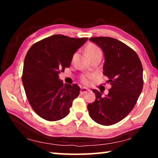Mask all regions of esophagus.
Listing matches in <instances>:
<instances>
[{
  "label": "esophagus",
  "instance_id": "34e87169",
  "mask_svg": "<svg viewBox=\"0 0 158 158\" xmlns=\"http://www.w3.org/2000/svg\"><path fill=\"white\" fill-rule=\"evenodd\" d=\"M89 90L85 89V88H81V90H80V93H81V94H83V93L89 92Z\"/></svg>",
  "mask_w": 158,
  "mask_h": 158
}]
</instances>
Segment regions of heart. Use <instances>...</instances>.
<instances>
[{
	"instance_id": "b5f03b06",
	"label": "heart",
	"mask_w": 158,
	"mask_h": 158,
	"mask_svg": "<svg viewBox=\"0 0 158 158\" xmlns=\"http://www.w3.org/2000/svg\"><path fill=\"white\" fill-rule=\"evenodd\" d=\"M86 53L90 58L95 55H102V51L100 49V48L94 44H90L88 45V47H86ZM92 78V75L85 74V75H83L81 77L80 81H81L82 84H84V85H89L90 84V79Z\"/></svg>"
}]
</instances>
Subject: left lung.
Returning a JSON list of instances; mask_svg holds the SVG:
<instances>
[{"mask_svg": "<svg viewBox=\"0 0 158 158\" xmlns=\"http://www.w3.org/2000/svg\"><path fill=\"white\" fill-rule=\"evenodd\" d=\"M89 40L103 51V74L111 88L105 96L93 89L95 100L88 105V110L95 122L108 126L121 121L135 107L143 89V67L137 53L123 42L109 37Z\"/></svg>", "mask_w": 158, "mask_h": 158, "instance_id": "obj_1", "label": "left lung"}]
</instances>
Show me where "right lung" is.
Here are the masks:
<instances>
[{"instance_id":"1","label":"right lung","mask_w":158,"mask_h":158,"mask_svg":"<svg viewBox=\"0 0 158 158\" xmlns=\"http://www.w3.org/2000/svg\"><path fill=\"white\" fill-rule=\"evenodd\" d=\"M87 40L54 35L32 45L26 53L21 77L26 97L34 111L46 121L68 116L79 96L78 85H63L58 74L69 68L74 53Z\"/></svg>"}]
</instances>
